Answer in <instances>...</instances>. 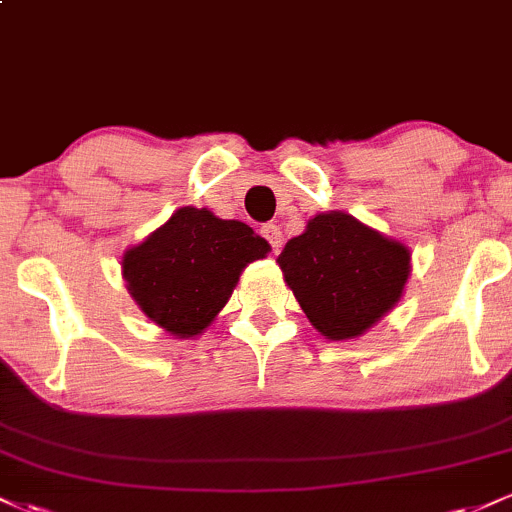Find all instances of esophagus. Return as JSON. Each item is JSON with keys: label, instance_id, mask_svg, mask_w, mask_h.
I'll list each match as a JSON object with an SVG mask.
<instances>
[{"label": "esophagus", "instance_id": "34e87169", "mask_svg": "<svg viewBox=\"0 0 512 512\" xmlns=\"http://www.w3.org/2000/svg\"><path fill=\"white\" fill-rule=\"evenodd\" d=\"M262 236L267 238V243L272 245L274 252H279L281 243H284V233H281V228L276 226V223H264V226H262Z\"/></svg>", "mask_w": 512, "mask_h": 512}]
</instances>
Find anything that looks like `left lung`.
I'll return each mask as SVG.
<instances>
[{
    "label": "left lung",
    "instance_id": "obj_1",
    "mask_svg": "<svg viewBox=\"0 0 512 512\" xmlns=\"http://www.w3.org/2000/svg\"><path fill=\"white\" fill-rule=\"evenodd\" d=\"M276 262L303 313L332 342L361 337L390 313L411 272L407 245L346 211L313 216Z\"/></svg>",
    "mask_w": 512,
    "mask_h": 512
}]
</instances>
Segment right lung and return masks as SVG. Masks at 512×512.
<instances>
[{
  "instance_id": "1",
  "label": "right lung",
  "mask_w": 512,
  "mask_h": 512,
  "mask_svg": "<svg viewBox=\"0 0 512 512\" xmlns=\"http://www.w3.org/2000/svg\"><path fill=\"white\" fill-rule=\"evenodd\" d=\"M272 250L243 221L182 207L122 257V276L142 313L178 339L202 334L250 262Z\"/></svg>"
}]
</instances>
